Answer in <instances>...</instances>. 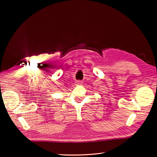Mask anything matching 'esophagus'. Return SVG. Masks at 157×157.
<instances>
[{"mask_svg":"<svg viewBox=\"0 0 157 157\" xmlns=\"http://www.w3.org/2000/svg\"><path fill=\"white\" fill-rule=\"evenodd\" d=\"M76 84H78V85H81V84H82V82H80V81H78L76 82Z\"/></svg>","mask_w":157,"mask_h":157,"instance_id":"obj_1","label":"esophagus"}]
</instances>
